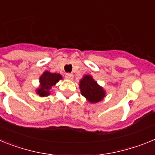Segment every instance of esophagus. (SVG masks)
I'll return each mask as SVG.
<instances>
[{
    "instance_id": "34e87169",
    "label": "esophagus",
    "mask_w": 155,
    "mask_h": 155,
    "mask_svg": "<svg viewBox=\"0 0 155 155\" xmlns=\"http://www.w3.org/2000/svg\"><path fill=\"white\" fill-rule=\"evenodd\" d=\"M65 78L67 79H69V80H71V79H73L74 78V75L73 74H71V73H67L65 74Z\"/></svg>"
}]
</instances>
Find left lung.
Here are the masks:
<instances>
[{
	"mask_svg": "<svg viewBox=\"0 0 155 155\" xmlns=\"http://www.w3.org/2000/svg\"><path fill=\"white\" fill-rule=\"evenodd\" d=\"M80 89L82 95L85 97L90 102L95 103L105 97V91L98 85L90 75H85L80 81Z\"/></svg>",
	"mask_w": 155,
	"mask_h": 155,
	"instance_id": "left-lung-1",
	"label": "left lung"
}]
</instances>
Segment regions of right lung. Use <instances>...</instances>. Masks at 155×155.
I'll return each instance as SVG.
<instances>
[{
	"mask_svg": "<svg viewBox=\"0 0 155 155\" xmlns=\"http://www.w3.org/2000/svg\"><path fill=\"white\" fill-rule=\"evenodd\" d=\"M61 79H62V76L59 74L50 73L49 71L44 72L39 78L40 87L37 89L38 94L42 97L49 95L52 86L55 85Z\"/></svg>",
	"mask_w": 155,
	"mask_h": 155,
	"instance_id": "right-lung-1",
	"label": "right lung"
}]
</instances>
